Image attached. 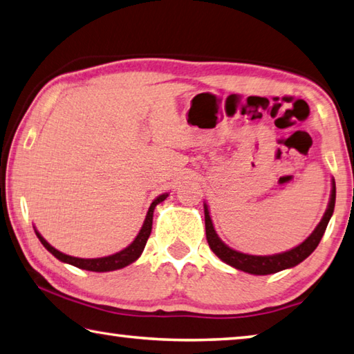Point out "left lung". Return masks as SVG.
<instances>
[{
  "instance_id": "8db88e82",
  "label": "left lung",
  "mask_w": 354,
  "mask_h": 354,
  "mask_svg": "<svg viewBox=\"0 0 354 354\" xmlns=\"http://www.w3.org/2000/svg\"><path fill=\"white\" fill-rule=\"evenodd\" d=\"M334 204H336V184L333 181V189H331V196L328 207H326L322 220L317 224V227L313 230V234L308 236V239L300 243L299 246H295L291 250H286V252L281 254H274V255H249L243 254L229 248L227 244H224L220 236L216 235L214 223L210 220L207 204H204V220H205V236H207V243L210 249L214 250V254L221 259L224 263H227L229 266L235 269H240L243 272H249L254 275H268L274 274L279 271H283L288 268L297 266L299 263L304 261L306 257H310L314 249L319 246L320 240L325 234V229L328 226V221L334 212Z\"/></svg>"
}]
</instances>
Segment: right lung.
<instances>
[{
	"instance_id": "add662e5",
	"label": "right lung",
	"mask_w": 354,
	"mask_h": 354,
	"mask_svg": "<svg viewBox=\"0 0 354 354\" xmlns=\"http://www.w3.org/2000/svg\"><path fill=\"white\" fill-rule=\"evenodd\" d=\"M167 196H169V194L159 195L155 201L151 203L149 212H147V216H145L142 227H140L138 236L134 239V241L130 244V246L122 249L120 252H115V254L108 255V257H100V259H79V257H71V255L63 254V252H60V250H57L55 248L50 246V244L37 232V230H35V234L38 236V240L41 241L43 246L46 248L49 252L55 257V259H59L63 263H68V265H73L79 269H85V271H93V272L115 271V269H122L128 265H131V263L136 261L140 257V254H142L147 240H149V236L151 234L153 212H155L156 205L159 203H162Z\"/></svg>"
}]
</instances>
